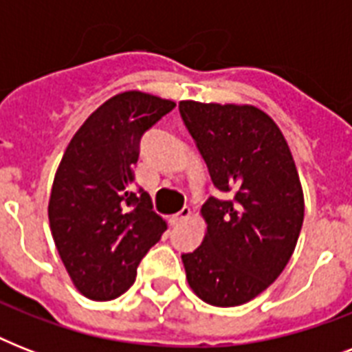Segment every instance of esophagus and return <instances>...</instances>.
<instances>
[{"label":"esophagus","mask_w":352,"mask_h":352,"mask_svg":"<svg viewBox=\"0 0 352 352\" xmlns=\"http://www.w3.org/2000/svg\"><path fill=\"white\" fill-rule=\"evenodd\" d=\"M190 215H192V210L184 206V208H182L181 212H179V214L171 215V217H170V225L171 226H179L182 223V221H186L188 217H190Z\"/></svg>","instance_id":"esophagus-1"}]
</instances>
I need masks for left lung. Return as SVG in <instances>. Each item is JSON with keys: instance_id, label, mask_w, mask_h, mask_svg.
Instances as JSON below:
<instances>
[{"instance_id": "8db88e82", "label": "left lung", "mask_w": 352, "mask_h": 352, "mask_svg": "<svg viewBox=\"0 0 352 352\" xmlns=\"http://www.w3.org/2000/svg\"><path fill=\"white\" fill-rule=\"evenodd\" d=\"M179 111L221 192L201 208V246L182 254L186 279L210 305H243L294 252L305 214L300 175L283 133L261 109L182 100Z\"/></svg>"}]
</instances>
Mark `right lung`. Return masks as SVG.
<instances>
[{
	"mask_svg": "<svg viewBox=\"0 0 352 352\" xmlns=\"http://www.w3.org/2000/svg\"><path fill=\"white\" fill-rule=\"evenodd\" d=\"M173 107L142 91L115 95L91 113L60 160L49 225L69 278L89 300L124 294L168 228L148 193L133 192V166L144 133Z\"/></svg>",
	"mask_w": 352,
	"mask_h": 352,
	"instance_id": "right-lung-1",
	"label": "right lung"
}]
</instances>
